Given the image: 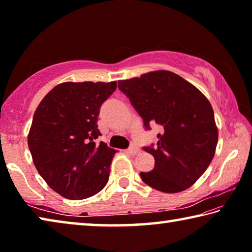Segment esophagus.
Masks as SVG:
<instances>
[{"label": "esophagus", "instance_id": "esophagus-1", "mask_svg": "<svg viewBox=\"0 0 252 252\" xmlns=\"http://www.w3.org/2000/svg\"><path fill=\"white\" fill-rule=\"evenodd\" d=\"M127 152H129L130 153V155H136V153H138L139 152V149L138 148H136L135 146H133V144H132V146L129 148V149H127V150H126Z\"/></svg>", "mask_w": 252, "mask_h": 252}]
</instances>
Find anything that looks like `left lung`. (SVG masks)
<instances>
[{
  "label": "left lung",
  "mask_w": 252,
  "mask_h": 252,
  "mask_svg": "<svg viewBox=\"0 0 252 252\" xmlns=\"http://www.w3.org/2000/svg\"><path fill=\"white\" fill-rule=\"evenodd\" d=\"M118 84L147 130L150 123L161 126L157 147L143 148L156 161L152 171L140 172L143 182L165 193L190 188L211 163L218 142L210 102L194 85L170 71L149 72Z\"/></svg>",
  "instance_id": "1"
}]
</instances>
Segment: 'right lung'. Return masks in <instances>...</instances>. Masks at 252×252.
<instances>
[{
	"instance_id": "add662e5",
	"label": "right lung",
	"mask_w": 252,
	"mask_h": 252,
	"mask_svg": "<svg viewBox=\"0 0 252 252\" xmlns=\"http://www.w3.org/2000/svg\"><path fill=\"white\" fill-rule=\"evenodd\" d=\"M117 82H64L54 87L34 112L28 144L37 172L70 200L90 198L109 180L117 150L104 142L97 116Z\"/></svg>"
}]
</instances>
